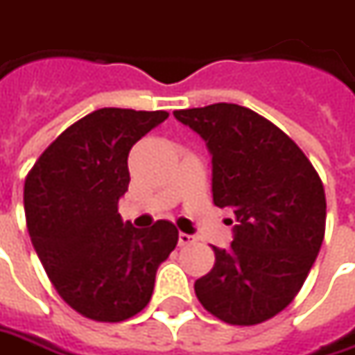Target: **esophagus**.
I'll return each instance as SVG.
<instances>
[{
    "label": "esophagus",
    "mask_w": 355,
    "mask_h": 355,
    "mask_svg": "<svg viewBox=\"0 0 355 355\" xmlns=\"http://www.w3.org/2000/svg\"><path fill=\"white\" fill-rule=\"evenodd\" d=\"M194 236L187 234V232H178V246H187V244H193Z\"/></svg>",
    "instance_id": "esophagus-1"
}]
</instances>
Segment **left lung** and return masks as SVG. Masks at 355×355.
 <instances>
[{
    "label": "left lung",
    "instance_id": "left-lung-1",
    "mask_svg": "<svg viewBox=\"0 0 355 355\" xmlns=\"http://www.w3.org/2000/svg\"><path fill=\"white\" fill-rule=\"evenodd\" d=\"M175 119L207 143L212 202L236 218L230 246H212L214 266L194 282L196 298L226 324H260L294 300L316 262L326 230L322 180L286 132L246 107L214 103Z\"/></svg>",
    "mask_w": 355,
    "mask_h": 355
}]
</instances>
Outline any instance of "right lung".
<instances>
[{
  "mask_svg": "<svg viewBox=\"0 0 355 355\" xmlns=\"http://www.w3.org/2000/svg\"><path fill=\"white\" fill-rule=\"evenodd\" d=\"M168 116L107 107L63 131L25 180L27 230L43 268L73 310L123 322L153 296L155 276L175 250L178 230L159 220L147 230L123 224L129 150Z\"/></svg>",
  "mask_w": 355,
  "mask_h": 355,
  "instance_id": "add662e5",
  "label": "right lung"
}]
</instances>
